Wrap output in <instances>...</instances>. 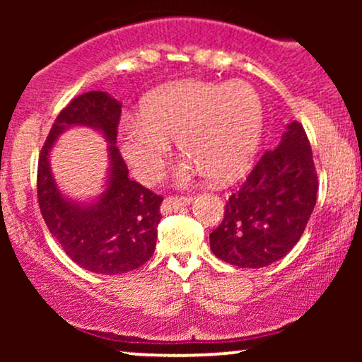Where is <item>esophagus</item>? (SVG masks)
<instances>
[{"label":"esophagus","instance_id":"obj_1","mask_svg":"<svg viewBox=\"0 0 362 362\" xmlns=\"http://www.w3.org/2000/svg\"><path fill=\"white\" fill-rule=\"evenodd\" d=\"M192 202V197L185 195V197H167L161 204V213H175L177 209H180L182 206H187Z\"/></svg>","mask_w":362,"mask_h":362}]
</instances>
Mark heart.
Returning <instances> with one entry per match:
<instances>
[{
	"label": "heart",
	"instance_id": "obj_1",
	"mask_svg": "<svg viewBox=\"0 0 362 362\" xmlns=\"http://www.w3.org/2000/svg\"><path fill=\"white\" fill-rule=\"evenodd\" d=\"M264 109L248 83L182 81L143 102L139 120L120 127V151L134 175L151 184L167 167L172 144L189 160L182 175L207 173L216 182L242 175L259 148Z\"/></svg>",
	"mask_w": 362,
	"mask_h": 362
}]
</instances>
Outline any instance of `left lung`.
Returning a JSON list of instances; mask_svg holds the SVG:
<instances>
[{
    "mask_svg": "<svg viewBox=\"0 0 362 362\" xmlns=\"http://www.w3.org/2000/svg\"><path fill=\"white\" fill-rule=\"evenodd\" d=\"M317 192L308 136L300 122H291L279 146L260 156L226 201L223 221L209 235L211 250L236 267L274 264L300 242Z\"/></svg>",
    "mask_w": 362,
    "mask_h": 362,
    "instance_id": "1",
    "label": "left lung"
}]
</instances>
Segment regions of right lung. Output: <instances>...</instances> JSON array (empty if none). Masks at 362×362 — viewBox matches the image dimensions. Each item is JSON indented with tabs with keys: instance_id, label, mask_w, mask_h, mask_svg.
<instances>
[{
	"instance_id": "right-lung-1",
	"label": "right lung",
	"mask_w": 362,
	"mask_h": 362,
	"mask_svg": "<svg viewBox=\"0 0 362 362\" xmlns=\"http://www.w3.org/2000/svg\"><path fill=\"white\" fill-rule=\"evenodd\" d=\"M120 103L103 91H86L73 98L54 120L37 167V199L49 231L62 250L90 272H131L151 259L156 247L163 197L127 177L117 148ZM71 125L100 128L111 143V177L103 197L90 206L66 202L48 168L53 141Z\"/></svg>"
}]
</instances>
